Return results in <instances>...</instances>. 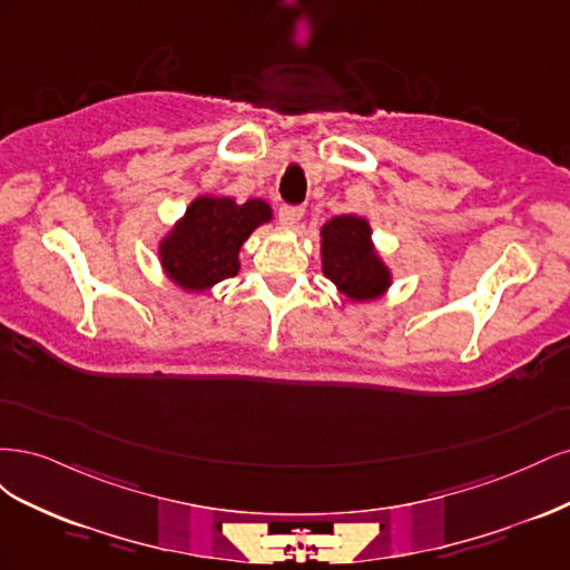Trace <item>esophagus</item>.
Segmentation results:
<instances>
[{"label": "esophagus", "instance_id": "esophagus-1", "mask_svg": "<svg viewBox=\"0 0 570 570\" xmlns=\"http://www.w3.org/2000/svg\"><path fill=\"white\" fill-rule=\"evenodd\" d=\"M302 216H304L302 206H287V204L281 206V223L287 228H295L297 223L302 220Z\"/></svg>", "mask_w": 570, "mask_h": 570}]
</instances>
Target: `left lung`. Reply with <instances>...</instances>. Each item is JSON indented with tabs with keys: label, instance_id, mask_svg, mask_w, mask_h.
I'll return each mask as SVG.
<instances>
[{
	"label": "left lung",
	"instance_id": "left-lung-1",
	"mask_svg": "<svg viewBox=\"0 0 570 570\" xmlns=\"http://www.w3.org/2000/svg\"><path fill=\"white\" fill-rule=\"evenodd\" d=\"M323 275L352 302H371L385 295L392 283L390 268L375 254L366 218L344 214L321 228Z\"/></svg>",
	"mask_w": 570,
	"mask_h": 570
}]
</instances>
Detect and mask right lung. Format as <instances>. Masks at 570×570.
Listing matches in <instances>:
<instances>
[{
	"mask_svg": "<svg viewBox=\"0 0 570 570\" xmlns=\"http://www.w3.org/2000/svg\"><path fill=\"white\" fill-rule=\"evenodd\" d=\"M273 218L264 199L237 204L233 197L202 195L187 206L159 245L161 268L187 292H206L239 271L247 237Z\"/></svg>",
	"mask_w": 570,
	"mask_h": 570,
	"instance_id": "obj_1",
	"label": "right lung"
}]
</instances>
